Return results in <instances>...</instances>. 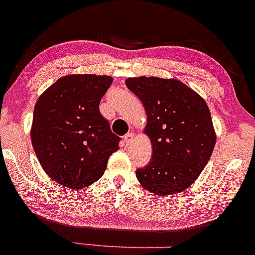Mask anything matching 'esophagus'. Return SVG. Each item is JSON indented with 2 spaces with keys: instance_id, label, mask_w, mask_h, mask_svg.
<instances>
[{
  "instance_id": "34e87169",
  "label": "esophagus",
  "mask_w": 255,
  "mask_h": 255,
  "mask_svg": "<svg viewBox=\"0 0 255 255\" xmlns=\"http://www.w3.org/2000/svg\"><path fill=\"white\" fill-rule=\"evenodd\" d=\"M133 139H134V134L133 133H128V134H126V135H125V142H126V144H130V142L133 141Z\"/></svg>"
}]
</instances>
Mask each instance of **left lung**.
Returning a JSON list of instances; mask_svg holds the SVG:
<instances>
[{
    "instance_id": "1",
    "label": "left lung",
    "mask_w": 255,
    "mask_h": 255,
    "mask_svg": "<svg viewBox=\"0 0 255 255\" xmlns=\"http://www.w3.org/2000/svg\"><path fill=\"white\" fill-rule=\"evenodd\" d=\"M126 86L144 104L152 159L136 178L158 195L188 188L206 166L216 144L211 114L198 93L174 79L129 78Z\"/></svg>"
}]
</instances>
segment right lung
Segmentation results:
<instances>
[{"instance_id":"obj_1","label":"right lung","mask_w":255,"mask_h":255,"mask_svg":"<svg viewBox=\"0 0 255 255\" xmlns=\"http://www.w3.org/2000/svg\"><path fill=\"white\" fill-rule=\"evenodd\" d=\"M113 78L75 74L58 79L38 98L31 140L44 171L58 184L79 189L103 176L121 137L99 113Z\"/></svg>"}]
</instances>
